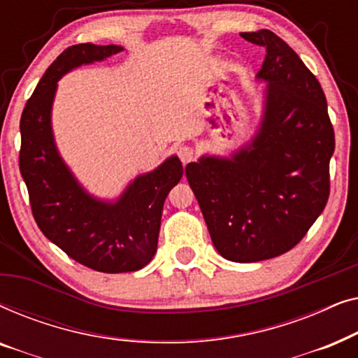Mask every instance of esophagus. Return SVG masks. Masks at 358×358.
<instances>
[{"label": "esophagus", "instance_id": "34e87169", "mask_svg": "<svg viewBox=\"0 0 358 358\" xmlns=\"http://www.w3.org/2000/svg\"><path fill=\"white\" fill-rule=\"evenodd\" d=\"M194 150L190 148V146H179L178 148V156L179 159L182 161V164H187L190 163V161L194 159Z\"/></svg>", "mask_w": 358, "mask_h": 358}]
</instances>
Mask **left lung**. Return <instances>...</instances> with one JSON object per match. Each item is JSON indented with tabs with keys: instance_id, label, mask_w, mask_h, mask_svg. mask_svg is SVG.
Returning a JSON list of instances; mask_svg holds the SVG:
<instances>
[{
	"instance_id": "1",
	"label": "left lung",
	"mask_w": 358,
	"mask_h": 358,
	"mask_svg": "<svg viewBox=\"0 0 358 358\" xmlns=\"http://www.w3.org/2000/svg\"><path fill=\"white\" fill-rule=\"evenodd\" d=\"M266 47V83L251 138L228 156L205 153L185 176L220 256L259 262L296 246L329 197L334 130L326 96L301 58L275 34L243 32Z\"/></svg>"
}]
</instances>
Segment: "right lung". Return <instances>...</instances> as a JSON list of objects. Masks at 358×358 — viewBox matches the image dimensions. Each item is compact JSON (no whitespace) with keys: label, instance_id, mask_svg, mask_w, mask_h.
Wrapping results in <instances>:
<instances>
[{"label":"right lung","instance_id":"right-lung-1","mask_svg":"<svg viewBox=\"0 0 358 358\" xmlns=\"http://www.w3.org/2000/svg\"><path fill=\"white\" fill-rule=\"evenodd\" d=\"M122 50L114 43L66 48L47 68L21 117L19 169L36 223L71 259L104 273L135 272L151 262L164 200L184 174L180 159L171 155L158 168L131 179L117 197L102 199L91 194L62 158L52 127L58 81Z\"/></svg>","mask_w":358,"mask_h":358}]
</instances>
